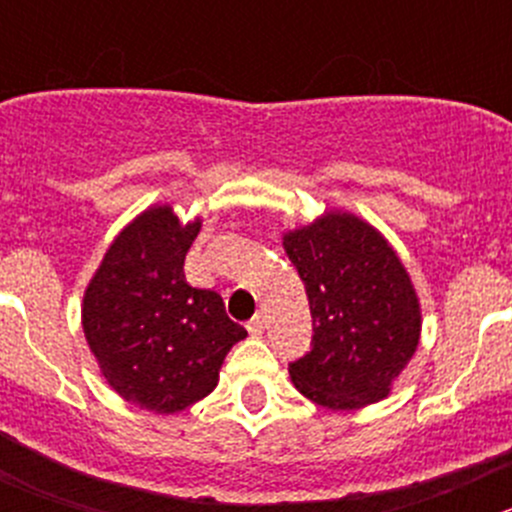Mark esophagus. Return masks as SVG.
Instances as JSON below:
<instances>
[{
	"instance_id": "1",
	"label": "esophagus",
	"mask_w": 512,
	"mask_h": 512,
	"mask_svg": "<svg viewBox=\"0 0 512 512\" xmlns=\"http://www.w3.org/2000/svg\"><path fill=\"white\" fill-rule=\"evenodd\" d=\"M247 332H250L252 337H260V334L265 332V317H262V314H255V317L247 322Z\"/></svg>"
}]
</instances>
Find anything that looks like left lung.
<instances>
[{
  "label": "left lung",
  "instance_id": "1",
  "mask_svg": "<svg viewBox=\"0 0 512 512\" xmlns=\"http://www.w3.org/2000/svg\"><path fill=\"white\" fill-rule=\"evenodd\" d=\"M312 312V352L289 364L294 389L332 411L391 394L416 354L421 304L394 247L347 210H324L282 235Z\"/></svg>",
  "mask_w": 512,
  "mask_h": 512
}]
</instances>
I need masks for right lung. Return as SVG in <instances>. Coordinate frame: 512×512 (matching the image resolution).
I'll use <instances>...</instances> for the list:
<instances>
[{
  "label": "right lung",
  "mask_w": 512,
  "mask_h": 512,
  "mask_svg": "<svg viewBox=\"0 0 512 512\" xmlns=\"http://www.w3.org/2000/svg\"><path fill=\"white\" fill-rule=\"evenodd\" d=\"M203 220L156 203L108 245L81 304V327L101 376L121 399L170 416L218 386L245 327L213 289L185 282L183 262Z\"/></svg>",
  "instance_id": "1"
}]
</instances>
